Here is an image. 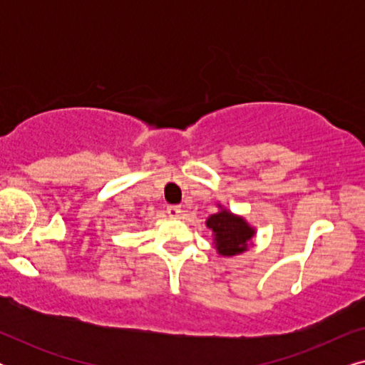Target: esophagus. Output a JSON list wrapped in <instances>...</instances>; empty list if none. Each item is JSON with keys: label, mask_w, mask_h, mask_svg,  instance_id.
<instances>
[{"label": "esophagus", "mask_w": 365, "mask_h": 365, "mask_svg": "<svg viewBox=\"0 0 365 365\" xmlns=\"http://www.w3.org/2000/svg\"><path fill=\"white\" fill-rule=\"evenodd\" d=\"M166 212L169 214V217H179L181 216V207L176 206V204H171V206L166 207Z\"/></svg>", "instance_id": "obj_1"}]
</instances>
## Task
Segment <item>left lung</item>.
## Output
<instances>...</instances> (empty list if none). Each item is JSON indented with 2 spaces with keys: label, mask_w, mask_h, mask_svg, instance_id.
<instances>
[{
  "label": "left lung",
  "mask_w": 365,
  "mask_h": 365,
  "mask_svg": "<svg viewBox=\"0 0 365 365\" xmlns=\"http://www.w3.org/2000/svg\"><path fill=\"white\" fill-rule=\"evenodd\" d=\"M206 224L214 232L216 247L222 256H234L246 251L247 241L254 236V231L244 219L236 217L227 211L212 214Z\"/></svg>",
  "instance_id": "left-lung-1"
}]
</instances>
